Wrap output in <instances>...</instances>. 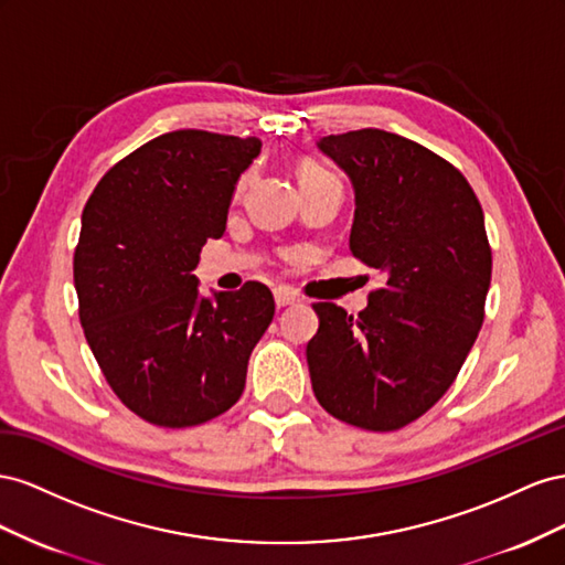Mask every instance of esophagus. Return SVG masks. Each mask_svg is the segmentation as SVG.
Wrapping results in <instances>:
<instances>
[{
    "mask_svg": "<svg viewBox=\"0 0 565 565\" xmlns=\"http://www.w3.org/2000/svg\"><path fill=\"white\" fill-rule=\"evenodd\" d=\"M274 302H277V308H288V305H296L300 300L296 294L288 291V288H277V291H274Z\"/></svg>",
    "mask_w": 565,
    "mask_h": 565,
    "instance_id": "esophagus-1",
    "label": "esophagus"
}]
</instances>
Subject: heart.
Wrapping results in <instances>:
<instances>
[{
    "label": "heart",
    "instance_id": "heart-1",
    "mask_svg": "<svg viewBox=\"0 0 565 565\" xmlns=\"http://www.w3.org/2000/svg\"><path fill=\"white\" fill-rule=\"evenodd\" d=\"M321 177H333L329 170H324L317 163H305L300 168V182H310V180H321Z\"/></svg>",
    "mask_w": 565,
    "mask_h": 565
}]
</instances>
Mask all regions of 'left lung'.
Returning <instances> with one entry per match:
<instances>
[{"mask_svg":"<svg viewBox=\"0 0 565 565\" xmlns=\"http://www.w3.org/2000/svg\"><path fill=\"white\" fill-rule=\"evenodd\" d=\"M354 189L350 250L385 274L358 317L317 302L312 391L364 430L416 422L455 383L486 317L492 250L466 177L422 143L385 130L317 141Z\"/></svg>","mask_w":565,"mask_h":565,"instance_id":"8db88e82","label":"left lung"}]
</instances>
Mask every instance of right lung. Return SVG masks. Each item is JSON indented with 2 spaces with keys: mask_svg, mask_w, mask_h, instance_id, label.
I'll use <instances>...</instances> for the list:
<instances>
[{
  "mask_svg": "<svg viewBox=\"0 0 565 565\" xmlns=\"http://www.w3.org/2000/svg\"><path fill=\"white\" fill-rule=\"evenodd\" d=\"M257 137L177 130L113 166L83 211L73 274L79 321L127 409L163 428L227 412L274 317L265 284L199 294L193 269L220 238Z\"/></svg>",
  "mask_w": 565,
  "mask_h": 565,
  "instance_id": "1",
  "label": "right lung"
}]
</instances>
